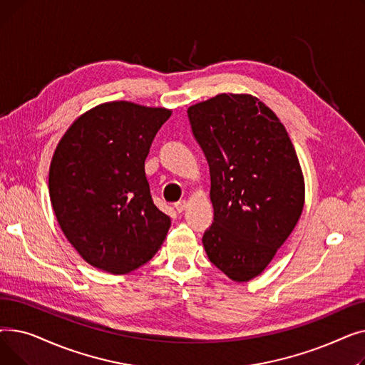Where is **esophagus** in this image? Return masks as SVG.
<instances>
[{
    "mask_svg": "<svg viewBox=\"0 0 365 365\" xmlns=\"http://www.w3.org/2000/svg\"><path fill=\"white\" fill-rule=\"evenodd\" d=\"M186 207H187V201H186V200H182V201H179V202H176V204H175V208L178 210V213L185 212Z\"/></svg>",
    "mask_w": 365,
    "mask_h": 365,
    "instance_id": "esophagus-1",
    "label": "esophagus"
}]
</instances>
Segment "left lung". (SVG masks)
<instances>
[{"instance_id": "left-lung-1", "label": "left lung", "mask_w": 365, "mask_h": 365, "mask_svg": "<svg viewBox=\"0 0 365 365\" xmlns=\"http://www.w3.org/2000/svg\"><path fill=\"white\" fill-rule=\"evenodd\" d=\"M210 168L215 217L205 253L237 282L263 272L303 210L304 182L277 115L250 94H217L187 109Z\"/></svg>"}]
</instances>
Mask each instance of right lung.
<instances>
[{"label": "right lung", "instance_id": "add662e5", "mask_svg": "<svg viewBox=\"0 0 365 365\" xmlns=\"http://www.w3.org/2000/svg\"><path fill=\"white\" fill-rule=\"evenodd\" d=\"M171 110L130 102L93 108L57 145L48 173L54 215L91 266L127 274L161 247L170 217L153 204L145 160Z\"/></svg>", "mask_w": 365, "mask_h": 365}]
</instances>
